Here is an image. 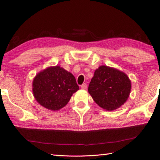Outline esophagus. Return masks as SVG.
<instances>
[{
  "instance_id": "1",
  "label": "esophagus",
  "mask_w": 160,
  "mask_h": 160,
  "mask_svg": "<svg viewBox=\"0 0 160 160\" xmlns=\"http://www.w3.org/2000/svg\"><path fill=\"white\" fill-rule=\"evenodd\" d=\"M80 88L82 89H87V84L86 83L82 84V85L80 86Z\"/></svg>"
}]
</instances>
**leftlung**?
I'll list each match as a JSON object with an SVG mask.
<instances>
[{
	"label": "left lung",
	"mask_w": 160,
	"mask_h": 160,
	"mask_svg": "<svg viewBox=\"0 0 160 160\" xmlns=\"http://www.w3.org/2000/svg\"><path fill=\"white\" fill-rule=\"evenodd\" d=\"M131 89V80L124 72L107 66H101L94 71L88 92L97 105L111 111L126 102Z\"/></svg>",
	"instance_id": "1"
}]
</instances>
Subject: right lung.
<instances>
[{
    "label": "right lung",
    "mask_w": 160,
    "mask_h": 160,
    "mask_svg": "<svg viewBox=\"0 0 160 160\" xmlns=\"http://www.w3.org/2000/svg\"><path fill=\"white\" fill-rule=\"evenodd\" d=\"M78 89L74 75L59 66H50L40 71L32 84L35 99L40 105L53 111L66 106Z\"/></svg>",
    "instance_id": "obj_1"
}]
</instances>
